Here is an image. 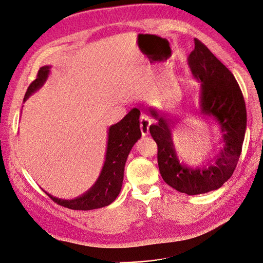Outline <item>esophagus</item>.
<instances>
[{
	"instance_id": "1",
	"label": "esophagus",
	"mask_w": 263,
	"mask_h": 263,
	"mask_svg": "<svg viewBox=\"0 0 263 263\" xmlns=\"http://www.w3.org/2000/svg\"><path fill=\"white\" fill-rule=\"evenodd\" d=\"M150 121L149 119L145 117L144 114H142L140 117V130L142 136H146L149 134V127H150Z\"/></svg>"
}]
</instances>
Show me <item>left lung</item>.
Returning a JSON list of instances; mask_svg holds the SVG:
<instances>
[{
	"instance_id": "left-lung-1",
	"label": "left lung",
	"mask_w": 263,
	"mask_h": 263,
	"mask_svg": "<svg viewBox=\"0 0 263 263\" xmlns=\"http://www.w3.org/2000/svg\"><path fill=\"white\" fill-rule=\"evenodd\" d=\"M187 57L192 77L201 83L199 112L214 119L222 133L223 148L206 165L180 163L173 142L175 122L155 108L148 112L157 122L150 134L157 144V163L164 181L187 195L203 194L222 186L237 165L246 132V106L234 76L201 41L194 39Z\"/></svg>"
}]
</instances>
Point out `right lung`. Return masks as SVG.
Returning a JSON list of instances; mask_svg holds the SVG:
<instances>
[{"label": "right lung", "instance_id": "add662e5", "mask_svg": "<svg viewBox=\"0 0 263 263\" xmlns=\"http://www.w3.org/2000/svg\"><path fill=\"white\" fill-rule=\"evenodd\" d=\"M49 66H44L39 70L36 79L27 89L24 102L44 85L49 76ZM139 117L140 111L134 108L123 120L110 126L108 129L106 160L97 181L88 191L73 199H61L47 192L45 193L55 203L74 211H90L108 206L114 202L121 192L125 163L127 161L128 154L134 144L141 137Z\"/></svg>", "mask_w": 263, "mask_h": 263}]
</instances>
